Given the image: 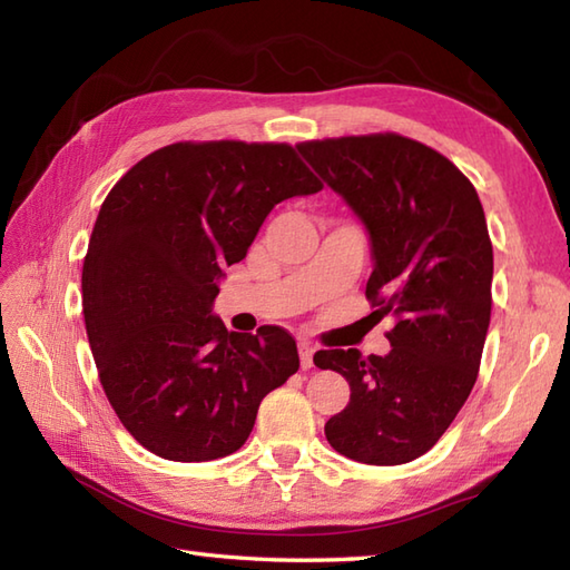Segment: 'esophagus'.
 <instances>
[{
	"label": "esophagus",
	"instance_id": "1",
	"mask_svg": "<svg viewBox=\"0 0 570 570\" xmlns=\"http://www.w3.org/2000/svg\"><path fill=\"white\" fill-rule=\"evenodd\" d=\"M313 353H316V347H313L308 341H298V357H301V367L308 370L313 365Z\"/></svg>",
	"mask_w": 570,
	"mask_h": 570
}]
</instances>
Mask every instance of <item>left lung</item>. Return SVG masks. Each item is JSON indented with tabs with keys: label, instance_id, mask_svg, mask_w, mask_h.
<instances>
[{
	"label": "left lung",
	"instance_id": "1",
	"mask_svg": "<svg viewBox=\"0 0 570 570\" xmlns=\"http://www.w3.org/2000/svg\"><path fill=\"white\" fill-rule=\"evenodd\" d=\"M370 237L367 298L394 318L386 355L321 350L347 406L325 439L367 465H402L451 426L478 380L492 308V245L478 190L431 147L399 135L296 147Z\"/></svg>",
	"mask_w": 570,
	"mask_h": 570
}]
</instances>
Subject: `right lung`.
Returning a JSON list of instances; mask_svg holds the SVG:
<instances>
[{
    "label": "right lung",
    "instance_id": "1",
    "mask_svg": "<svg viewBox=\"0 0 570 570\" xmlns=\"http://www.w3.org/2000/svg\"><path fill=\"white\" fill-rule=\"evenodd\" d=\"M321 188L288 144L180 141L105 198L82 264L85 331L115 414L154 455L235 453L298 370L284 328L227 331L213 301L274 205Z\"/></svg>",
    "mask_w": 570,
    "mask_h": 570
}]
</instances>
